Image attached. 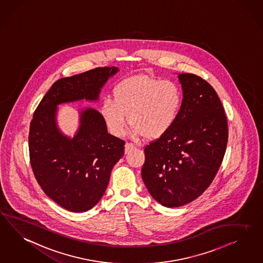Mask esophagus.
I'll return each mask as SVG.
<instances>
[{
	"mask_svg": "<svg viewBox=\"0 0 263 263\" xmlns=\"http://www.w3.org/2000/svg\"><path fill=\"white\" fill-rule=\"evenodd\" d=\"M136 148V144L133 142H126L125 143V153H129L132 149Z\"/></svg>",
	"mask_w": 263,
	"mask_h": 263,
	"instance_id": "esophagus-1",
	"label": "esophagus"
}]
</instances>
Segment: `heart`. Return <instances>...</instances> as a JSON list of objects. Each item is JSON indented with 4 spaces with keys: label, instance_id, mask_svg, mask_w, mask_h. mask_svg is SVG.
Returning a JSON list of instances; mask_svg holds the SVG:
<instances>
[{
    "label": "heart",
    "instance_id": "b5f03b06",
    "mask_svg": "<svg viewBox=\"0 0 263 263\" xmlns=\"http://www.w3.org/2000/svg\"><path fill=\"white\" fill-rule=\"evenodd\" d=\"M114 100L105 98L100 114L109 131L124 134L129 121L136 134L156 139L171 130L183 104V92L171 79L136 76L121 80L114 89Z\"/></svg>",
    "mask_w": 263,
    "mask_h": 263
}]
</instances>
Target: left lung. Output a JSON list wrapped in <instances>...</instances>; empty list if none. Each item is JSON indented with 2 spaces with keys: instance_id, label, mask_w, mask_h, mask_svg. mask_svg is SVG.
Wrapping results in <instances>:
<instances>
[{
  "instance_id": "obj_1",
  "label": "left lung",
  "mask_w": 263,
  "mask_h": 263,
  "mask_svg": "<svg viewBox=\"0 0 263 263\" xmlns=\"http://www.w3.org/2000/svg\"><path fill=\"white\" fill-rule=\"evenodd\" d=\"M184 99L177 121L144 147L142 177L163 206H184L213 183L227 148V117L211 84L193 73H180Z\"/></svg>"
}]
</instances>
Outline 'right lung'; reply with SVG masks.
<instances>
[{
    "label": "right lung",
    "instance_id": "right-lung-1",
    "mask_svg": "<svg viewBox=\"0 0 263 263\" xmlns=\"http://www.w3.org/2000/svg\"><path fill=\"white\" fill-rule=\"evenodd\" d=\"M116 67H100L57 80L33 113L29 134V161L38 184L59 206L80 213L95 206L106 191L114 165L124 154L125 142L107 132L101 114L91 108L81 113L73 139L55 124L60 103L96 100Z\"/></svg>",
    "mask_w": 263,
    "mask_h": 263
}]
</instances>
